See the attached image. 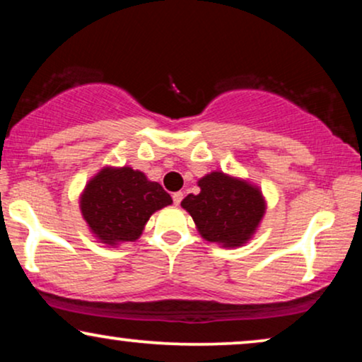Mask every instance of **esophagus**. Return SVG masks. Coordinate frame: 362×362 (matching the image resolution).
Here are the masks:
<instances>
[{"instance_id":"34e87169","label":"esophagus","mask_w":362,"mask_h":362,"mask_svg":"<svg viewBox=\"0 0 362 362\" xmlns=\"http://www.w3.org/2000/svg\"><path fill=\"white\" fill-rule=\"evenodd\" d=\"M172 197H173V204L178 206V204H180V202H182V199H184V194H182V192H175V194L172 195Z\"/></svg>"}]
</instances>
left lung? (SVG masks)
Returning a JSON list of instances; mask_svg holds the SVG:
<instances>
[{
	"instance_id": "1",
	"label": "left lung",
	"mask_w": 362,
	"mask_h": 362,
	"mask_svg": "<svg viewBox=\"0 0 362 362\" xmlns=\"http://www.w3.org/2000/svg\"><path fill=\"white\" fill-rule=\"evenodd\" d=\"M197 185L201 192L187 195L182 207L192 216L202 238L226 248L247 243L265 214L259 187L223 172L207 173Z\"/></svg>"
}]
</instances>
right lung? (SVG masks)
I'll return each instance as SVG.
<instances>
[{
  "instance_id": "obj_1",
  "label": "right lung",
  "mask_w": 362,
  "mask_h": 362,
  "mask_svg": "<svg viewBox=\"0 0 362 362\" xmlns=\"http://www.w3.org/2000/svg\"><path fill=\"white\" fill-rule=\"evenodd\" d=\"M170 204L172 197L163 187L131 167L102 168L80 197L83 219L109 247L136 242L151 214Z\"/></svg>"
}]
</instances>
